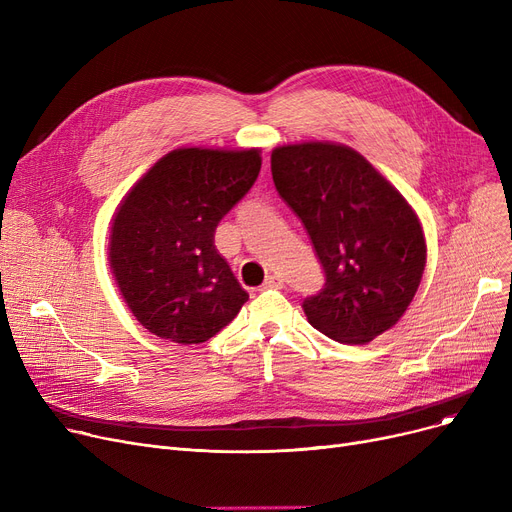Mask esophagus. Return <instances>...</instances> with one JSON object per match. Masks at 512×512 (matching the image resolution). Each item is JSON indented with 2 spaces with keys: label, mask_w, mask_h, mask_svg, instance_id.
<instances>
[{
  "label": "esophagus",
  "mask_w": 512,
  "mask_h": 512,
  "mask_svg": "<svg viewBox=\"0 0 512 512\" xmlns=\"http://www.w3.org/2000/svg\"><path fill=\"white\" fill-rule=\"evenodd\" d=\"M263 288H284V280L280 276H267Z\"/></svg>",
  "instance_id": "34e87169"
}]
</instances>
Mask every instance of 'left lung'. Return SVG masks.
Instances as JSON below:
<instances>
[{
    "label": "left lung",
    "instance_id": "1",
    "mask_svg": "<svg viewBox=\"0 0 512 512\" xmlns=\"http://www.w3.org/2000/svg\"><path fill=\"white\" fill-rule=\"evenodd\" d=\"M272 178L324 267V288L303 301L309 324L340 344L390 330L425 267L423 230L405 197L361 153L334 143L274 149Z\"/></svg>",
    "mask_w": 512,
    "mask_h": 512
}]
</instances>
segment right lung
<instances>
[{"label": "right lung", "mask_w": 512, "mask_h": 512, "mask_svg": "<svg viewBox=\"0 0 512 512\" xmlns=\"http://www.w3.org/2000/svg\"><path fill=\"white\" fill-rule=\"evenodd\" d=\"M259 170V149H174L122 201L110 263L124 301L151 334L199 344L247 303L213 236Z\"/></svg>", "instance_id": "add662e5"}]
</instances>
